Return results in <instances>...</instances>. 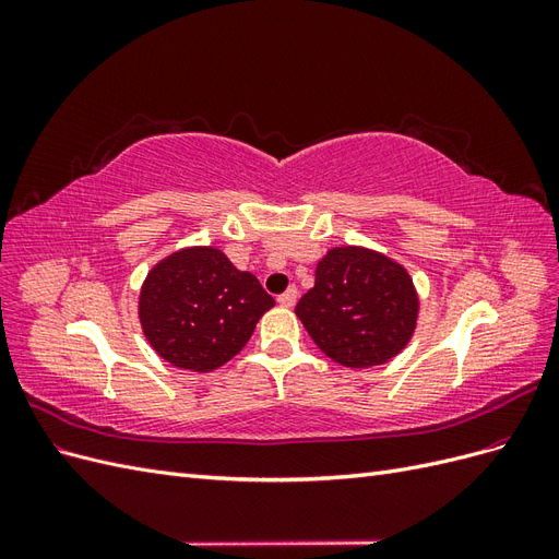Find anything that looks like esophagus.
I'll list each match as a JSON object with an SVG mask.
<instances>
[{
  "instance_id": "1",
  "label": "esophagus",
  "mask_w": 559,
  "mask_h": 559,
  "mask_svg": "<svg viewBox=\"0 0 559 559\" xmlns=\"http://www.w3.org/2000/svg\"><path fill=\"white\" fill-rule=\"evenodd\" d=\"M296 298H298V289L296 286H289V289H286L280 298H277V302L282 308H294L296 306Z\"/></svg>"
}]
</instances>
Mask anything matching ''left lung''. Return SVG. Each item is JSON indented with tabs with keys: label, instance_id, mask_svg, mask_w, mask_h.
<instances>
[{
	"label": "left lung",
	"instance_id": "left-lung-1",
	"mask_svg": "<svg viewBox=\"0 0 559 559\" xmlns=\"http://www.w3.org/2000/svg\"><path fill=\"white\" fill-rule=\"evenodd\" d=\"M419 300L405 267L364 247H335L317 263L296 314L317 347L347 368L386 364L408 345Z\"/></svg>",
	"mask_w": 559,
	"mask_h": 559
}]
</instances>
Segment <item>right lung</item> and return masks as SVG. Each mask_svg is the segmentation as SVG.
I'll return each mask as SVG.
<instances>
[{"mask_svg":"<svg viewBox=\"0 0 559 559\" xmlns=\"http://www.w3.org/2000/svg\"><path fill=\"white\" fill-rule=\"evenodd\" d=\"M273 306L275 298L251 273L214 247H195L173 253L146 275L140 321L165 361L207 373L247 345Z\"/></svg>","mask_w":559,"mask_h":559,"instance_id":"obj_1","label":"right lung"}]
</instances>
